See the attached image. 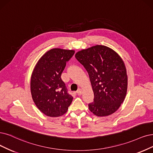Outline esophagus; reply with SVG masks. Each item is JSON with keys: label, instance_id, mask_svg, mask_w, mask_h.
<instances>
[{"label": "esophagus", "instance_id": "obj_1", "mask_svg": "<svg viewBox=\"0 0 153 153\" xmlns=\"http://www.w3.org/2000/svg\"><path fill=\"white\" fill-rule=\"evenodd\" d=\"M77 93L78 95H81L82 94V90L81 89H79L77 91Z\"/></svg>", "mask_w": 153, "mask_h": 153}]
</instances>
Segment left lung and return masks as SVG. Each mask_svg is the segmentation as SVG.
Instances as JSON below:
<instances>
[{"label":"left lung","instance_id":"left-lung-1","mask_svg":"<svg viewBox=\"0 0 153 153\" xmlns=\"http://www.w3.org/2000/svg\"><path fill=\"white\" fill-rule=\"evenodd\" d=\"M76 59L84 67L89 76L94 93V101L89 109L98 117H106L120 108L127 91L125 64L115 51L95 45L77 52Z\"/></svg>","mask_w":153,"mask_h":153}]
</instances>
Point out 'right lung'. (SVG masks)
<instances>
[{
	"label": "right lung",
	"instance_id": "1",
	"mask_svg": "<svg viewBox=\"0 0 153 153\" xmlns=\"http://www.w3.org/2000/svg\"><path fill=\"white\" fill-rule=\"evenodd\" d=\"M75 51L52 48L36 63L31 77L32 98L37 108L45 115L57 117L68 110L73 97L67 93L61 74Z\"/></svg>",
	"mask_w": 153,
	"mask_h": 153
}]
</instances>
